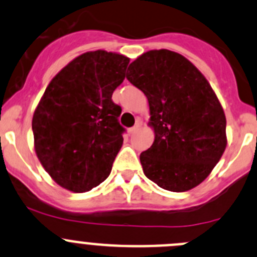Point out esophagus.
<instances>
[{
  "instance_id": "34e87169",
  "label": "esophagus",
  "mask_w": 257,
  "mask_h": 257,
  "mask_svg": "<svg viewBox=\"0 0 257 257\" xmlns=\"http://www.w3.org/2000/svg\"><path fill=\"white\" fill-rule=\"evenodd\" d=\"M140 128H141V124L140 123H137L136 125L134 126H132V128H129V134H134V133H137V132L140 131Z\"/></svg>"
}]
</instances>
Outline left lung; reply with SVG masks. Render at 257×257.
Instances as JSON below:
<instances>
[{
  "instance_id": "obj_1",
  "label": "left lung",
  "mask_w": 257,
  "mask_h": 257,
  "mask_svg": "<svg viewBox=\"0 0 257 257\" xmlns=\"http://www.w3.org/2000/svg\"><path fill=\"white\" fill-rule=\"evenodd\" d=\"M126 80L143 91L155 142L141 153L143 172L165 190H190L226 150V115L209 82L179 53L150 50L132 62Z\"/></svg>"
}]
</instances>
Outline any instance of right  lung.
Masks as SVG:
<instances>
[{
    "instance_id": "right-lung-1",
    "label": "right lung",
    "mask_w": 257,
    "mask_h": 257,
    "mask_svg": "<svg viewBox=\"0 0 257 257\" xmlns=\"http://www.w3.org/2000/svg\"><path fill=\"white\" fill-rule=\"evenodd\" d=\"M128 63L116 53L88 52L48 85L31 125L38 158L62 188L85 193L110 175L125 133L111 96Z\"/></svg>"
}]
</instances>
